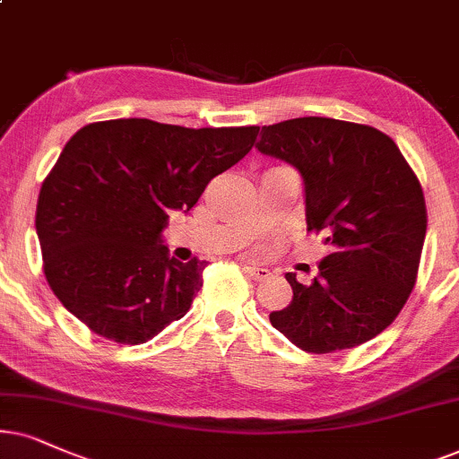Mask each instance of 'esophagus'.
Wrapping results in <instances>:
<instances>
[{"instance_id": "1", "label": "esophagus", "mask_w": 459, "mask_h": 459, "mask_svg": "<svg viewBox=\"0 0 459 459\" xmlns=\"http://www.w3.org/2000/svg\"><path fill=\"white\" fill-rule=\"evenodd\" d=\"M246 273L249 275V280L254 281H264L271 277V271L264 269V266H246Z\"/></svg>"}]
</instances>
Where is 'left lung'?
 Wrapping results in <instances>:
<instances>
[{
	"label": "left lung",
	"instance_id": "obj_1",
	"mask_svg": "<svg viewBox=\"0 0 459 459\" xmlns=\"http://www.w3.org/2000/svg\"><path fill=\"white\" fill-rule=\"evenodd\" d=\"M256 148L300 173L307 230L328 246L309 286L286 273L292 303L271 313L273 328L311 353L375 339L415 286L428 226L420 179L385 133L345 120L263 126Z\"/></svg>",
	"mask_w": 459,
	"mask_h": 459
}]
</instances>
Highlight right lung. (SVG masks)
Segmentation results:
<instances>
[{
    "label": "right lung",
    "instance_id": "add662e5",
    "mask_svg": "<svg viewBox=\"0 0 459 459\" xmlns=\"http://www.w3.org/2000/svg\"><path fill=\"white\" fill-rule=\"evenodd\" d=\"M258 131L118 118L75 133L36 212L44 275L63 307L123 345L146 343L186 316L205 263L169 256L162 230L252 150Z\"/></svg>",
    "mask_w": 459,
    "mask_h": 459
}]
</instances>
